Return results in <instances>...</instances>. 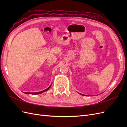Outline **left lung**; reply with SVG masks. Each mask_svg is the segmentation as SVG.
<instances>
[{
	"label": "left lung",
	"instance_id": "obj_1",
	"mask_svg": "<svg viewBox=\"0 0 127 127\" xmlns=\"http://www.w3.org/2000/svg\"><path fill=\"white\" fill-rule=\"evenodd\" d=\"M81 95H84V96H86V95H83V94H80Z\"/></svg>",
	"mask_w": 127,
	"mask_h": 127
}]
</instances>
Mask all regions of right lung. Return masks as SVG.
<instances>
[{
	"instance_id": "right-lung-1",
	"label": "right lung",
	"mask_w": 127,
	"mask_h": 127,
	"mask_svg": "<svg viewBox=\"0 0 127 127\" xmlns=\"http://www.w3.org/2000/svg\"><path fill=\"white\" fill-rule=\"evenodd\" d=\"M51 85L48 88H47V89H45V90H44V91H41V92H35V93H28V92H24V93H25V94H33V95L39 94L43 93V92H45V91H48V90L49 89V88H50V87Z\"/></svg>"
}]
</instances>
